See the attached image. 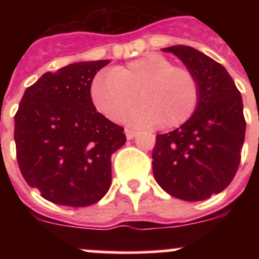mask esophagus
Listing matches in <instances>:
<instances>
[{
    "label": "esophagus",
    "instance_id": "obj_1",
    "mask_svg": "<svg viewBox=\"0 0 259 259\" xmlns=\"http://www.w3.org/2000/svg\"><path fill=\"white\" fill-rule=\"evenodd\" d=\"M125 136H127V140H132L135 136L137 135L136 131H132V130H128V128H125Z\"/></svg>",
    "mask_w": 259,
    "mask_h": 259
}]
</instances>
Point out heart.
Returning a JSON list of instances; mask_svg holds the SVG:
<instances>
[{
    "instance_id": "1",
    "label": "heart",
    "mask_w": 259,
    "mask_h": 259,
    "mask_svg": "<svg viewBox=\"0 0 259 259\" xmlns=\"http://www.w3.org/2000/svg\"><path fill=\"white\" fill-rule=\"evenodd\" d=\"M143 104L127 118L139 128L179 127L198 104V84L191 71L175 67L166 57L149 53L122 67L98 75L91 84L96 109L111 122H120L137 102Z\"/></svg>"
}]
</instances>
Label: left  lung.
<instances>
[{
  "mask_svg": "<svg viewBox=\"0 0 259 259\" xmlns=\"http://www.w3.org/2000/svg\"><path fill=\"white\" fill-rule=\"evenodd\" d=\"M162 50L194 75L198 104L184 124L157 135L154 179L172 197L206 200L227 188L240 164L246 128L241 95L227 70L200 50L185 45Z\"/></svg>",
  "mask_w": 259,
  "mask_h": 259,
  "instance_id": "left-lung-1",
  "label": "left lung"
}]
</instances>
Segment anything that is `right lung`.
<instances>
[{
    "label": "right lung",
    "mask_w": 259,
    "mask_h": 259,
    "mask_svg": "<svg viewBox=\"0 0 259 259\" xmlns=\"http://www.w3.org/2000/svg\"><path fill=\"white\" fill-rule=\"evenodd\" d=\"M109 62L47 72L23 95L14 118L18 164L50 202L89 206L109 191L111 155L124 145V128L98 113L91 98L93 77Z\"/></svg>",
    "instance_id": "add662e5"
}]
</instances>
